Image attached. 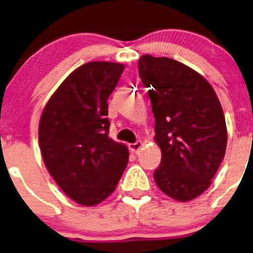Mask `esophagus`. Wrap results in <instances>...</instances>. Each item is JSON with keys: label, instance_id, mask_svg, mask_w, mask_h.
Wrapping results in <instances>:
<instances>
[{"label": "esophagus", "instance_id": "esophagus-1", "mask_svg": "<svg viewBox=\"0 0 253 253\" xmlns=\"http://www.w3.org/2000/svg\"><path fill=\"white\" fill-rule=\"evenodd\" d=\"M142 145L144 144H142L141 140H137V141L133 142V144H129L128 148H129V150L132 151V153H137V151L142 148Z\"/></svg>", "mask_w": 253, "mask_h": 253}]
</instances>
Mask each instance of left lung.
<instances>
[{
  "instance_id": "8db88e82",
  "label": "left lung",
  "mask_w": 253,
  "mask_h": 253,
  "mask_svg": "<svg viewBox=\"0 0 253 253\" xmlns=\"http://www.w3.org/2000/svg\"><path fill=\"white\" fill-rule=\"evenodd\" d=\"M139 74L150 87L154 139L162 150L155 183L177 201L196 199L211 184L227 149L218 96L199 72L168 57L141 56Z\"/></svg>"
}]
</instances>
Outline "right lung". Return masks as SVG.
I'll use <instances>...</instances> for the list:
<instances>
[{"label":"right lung","mask_w":253,"mask_h":253,"mask_svg":"<svg viewBox=\"0 0 253 253\" xmlns=\"http://www.w3.org/2000/svg\"><path fill=\"white\" fill-rule=\"evenodd\" d=\"M122 63L80 66L50 96L39 122V148L52 178L71 200L94 206L112 195L128 162V149L108 136L109 95Z\"/></svg>","instance_id":"right-lung-1"}]
</instances>
